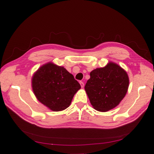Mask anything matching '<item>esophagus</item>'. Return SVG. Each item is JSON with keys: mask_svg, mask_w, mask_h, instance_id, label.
<instances>
[{"mask_svg": "<svg viewBox=\"0 0 154 154\" xmlns=\"http://www.w3.org/2000/svg\"><path fill=\"white\" fill-rule=\"evenodd\" d=\"M79 83H80V85H81V87L83 88V87H84V83L83 82V81H80Z\"/></svg>", "mask_w": 154, "mask_h": 154, "instance_id": "obj_1", "label": "esophagus"}]
</instances>
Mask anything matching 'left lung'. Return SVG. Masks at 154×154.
<instances>
[{"mask_svg":"<svg viewBox=\"0 0 154 154\" xmlns=\"http://www.w3.org/2000/svg\"><path fill=\"white\" fill-rule=\"evenodd\" d=\"M128 87L126 71L118 64L109 61L106 66L91 72L85 90L94 109L107 112L119 105Z\"/></svg>","mask_w":154,"mask_h":154,"instance_id":"1","label":"left lung"}]
</instances>
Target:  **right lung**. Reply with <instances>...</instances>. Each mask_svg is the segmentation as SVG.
Returning a JSON list of instances; mask_svg holds the SVG:
<instances>
[{
  "instance_id": "1",
  "label": "right lung",
  "mask_w": 154,
  "mask_h": 154,
  "mask_svg": "<svg viewBox=\"0 0 154 154\" xmlns=\"http://www.w3.org/2000/svg\"><path fill=\"white\" fill-rule=\"evenodd\" d=\"M32 87L35 97L42 104L57 112L69 106L81 85L63 67L48 62L34 73Z\"/></svg>"
}]
</instances>
